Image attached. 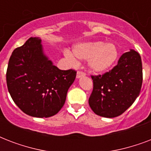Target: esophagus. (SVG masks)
Wrapping results in <instances>:
<instances>
[{"label":"esophagus","instance_id":"1","mask_svg":"<svg viewBox=\"0 0 151 151\" xmlns=\"http://www.w3.org/2000/svg\"><path fill=\"white\" fill-rule=\"evenodd\" d=\"M85 75V72H83L81 70H78L77 72V78H80L81 77H84Z\"/></svg>","mask_w":151,"mask_h":151}]
</instances>
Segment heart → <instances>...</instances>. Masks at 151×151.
<instances>
[{"mask_svg":"<svg viewBox=\"0 0 151 151\" xmlns=\"http://www.w3.org/2000/svg\"><path fill=\"white\" fill-rule=\"evenodd\" d=\"M66 56L72 63L77 59H88L90 70L95 73H104L110 70L117 61L118 49L113 43H104L103 41H88L76 45L73 48V55L65 52Z\"/></svg>","mask_w":151,"mask_h":151,"instance_id":"obj_1","label":"heart"}]
</instances>
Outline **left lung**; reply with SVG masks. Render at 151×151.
I'll use <instances>...</instances> for the list:
<instances>
[{
    "mask_svg": "<svg viewBox=\"0 0 151 151\" xmlns=\"http://www.w3.org/2000/svg\"><path fill=\"white\" fill-rule=\"evenodd\" d=\"M93 90L88 103L95 114L104 117L122 114L135 102L143 83L140 55L125 52L116 66L103 75H92Z\"/></svg>",
    "mask_w": 151,
    "mask_h": 151,
    "instance_id": "left-lung-1",
    "label": "left lung"
}]
</instances>
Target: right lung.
<instances>
[{"mask_svg": "<svg viewBox=\"0 0 151 151\" xmlns=\"http://www.w3.org/2000/svg\"><path fill=\"white\" fill-rule=\"evenodd\" d=\"M41 40L30 37L13 51L6 81L14 103L35 117H49L63 106L77 71L62 70L44 54Z\"/></svg>", "mask_w": 151, "mask_h": 151, "instance_id": "add662e5", "label": "right lung"}]
</instances>
